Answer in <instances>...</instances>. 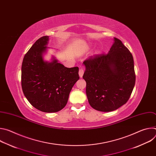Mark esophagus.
<instances>
[{"instance_id":"1","label":"esophagus","mask_w":156,"mask_h":156,"mask_svg":"<svg viewBox=\"0 0 156 156\" xmlns=\"http://www.w3.org/2000/svg\"><path fill=\"white\" fill-rule=\"evenodd\" d=\"M84 70L83 69H80L79 70V75H80V78H82L83 76V74H84Z\"/></svg>"}]
</instances>
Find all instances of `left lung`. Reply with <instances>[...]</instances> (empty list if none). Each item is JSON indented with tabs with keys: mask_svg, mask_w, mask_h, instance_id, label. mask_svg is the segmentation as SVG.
I'll list each match as a JSON object with an SVG mask.
<instances>
[{
	"mask_svg": "<svg viewBox=\"0 0 156 156\" xmlns=\"http://www.w3.org/2000/svg\"><path fill=\"white\" fill-rule=\"evenodd\" d=\"M114 41L108 54L90 57L83 63L88 102L101 112H111L126 104L135 84L133 55L120 39Z\"/></svg>",
	"mask_w": 156,
	"mask_h": 156,
	"instance_id": "obj_1",
	"label": "left lung"
}]
</instances>
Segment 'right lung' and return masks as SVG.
Instances as JSON below:
<instances>
[{"label":"right lung","instance_id":"add662e5","mask_svg":"<svg viewBox=\"0 0 156 156\" xmlns=\"http://www.w3.org/2000/svg\"><path fill=\"white\" fill-rule=\"evenodd\" d=\"M49 36L37 39L25 54L21 66V87L30 103L44 112H57L67 103L70 93L79 80L78 66L66 68L54 57L44 61Z\"/></svg>","mask_w":156,"mask_h":156}]
</instances>
